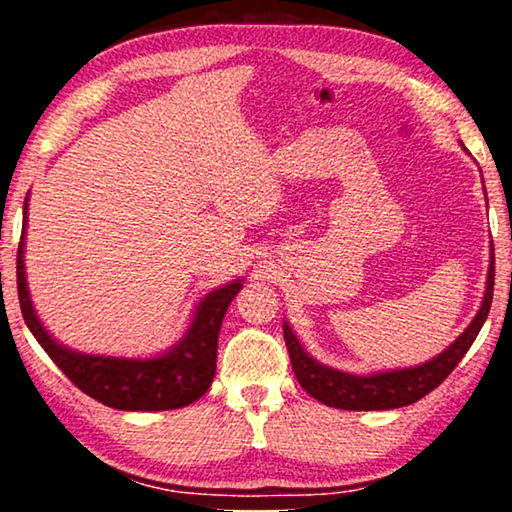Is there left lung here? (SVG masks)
Wrapping results in <instances>:
<instances>
[{
    "label": "left lung",
    "mask_w": 512,
    "mask_h": 512,
    "mask_svg": "<svg viewBox=\"0 0 512 512\" xmlns=\"http://www.w3.org/2000/svg\"><path fill=\"white\" fill-rule=\"evenodd\" d=\"M492 291H495V248H490L488 282H485L481 309L476 311L474 320L465 327V332L447 350L427 363H420L415 368L372 372V375H350V372L327 368L323 363H318L305 352L296 334H293V329L284 320V341H287L291 366L298 377V384L311 397H316L318 402L345 411H386L418 402L420 397L443 384L449 372L465 357V352L472 348L476 334L481 332L485 318H488Z\"/></svg>",
    "instance_id": "left-lung-1"
}]
</instances>
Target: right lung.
Returning a JSON list of instances; mask_svg holds the SVG:
<instances>
[{
	"mask_svg": "<svg viewBox=\"0 0 512 512\" xmlns=\"http://www.w3.org/2000/svg\"><path fill=\"white\" fill-rule=\"evenodd\" d=\"M29 194L24 201L22 237L17 248V296L24 323L45 348L51 361L65 372V377L79 386L85 395L119 411H169L183 409L196 402L210 388L216 372V345L225 311L232 298L244 287V280H235L221 289H214L198 302L192 325L183 339L171 350L151 359L103 357L83 354L65 348L51 336L33 309L24 273V230H27Z\"/></svg>",
	"mask_w": 512,
	"mask_h": 512,
	"instance_id": "obj_1",
	"label": "right lung"
}]
</instances>
